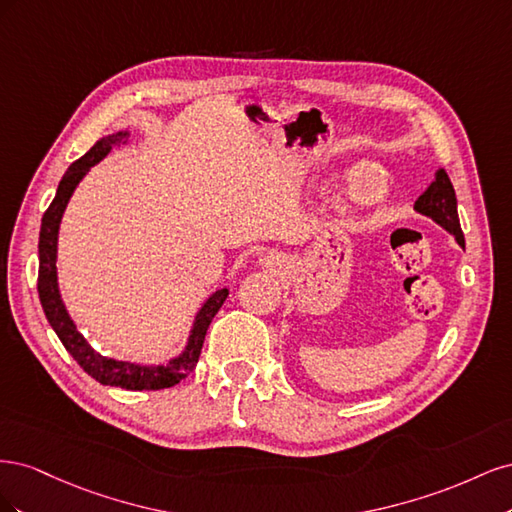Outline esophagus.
Wrapping results in <instances>:
<instances>
[{"instance_id":"esophagus-1","label":"esophagus","mask_w":512,"mask_h":512,"mask_svg":"<svg viewBox=\"0 0 512 512\" xmlns=\"http://www.w3.org/2000/svg\"><path fill=\"white\" fill-rule=\"evenodd\" d=\"M260 262H262V265H265V267H271V269H280L282 267V258L280 256H277V254H262L260 256Z\"/></svg>"}]
</instances>
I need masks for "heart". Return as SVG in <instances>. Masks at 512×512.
<instances>
[{"label": "heart", "instance_id": "b5f03b06", "mask_svg": "<svg viewBox=\"0 0 512 512\" xmlns=\"http://www.w3.org/2000/svg\"><path fill=\"white\" fill-rule=\"evenodd\" d=\"M386 190H389V183L382 173H378V168L356 164L344 177L342 200L346 207H369L380 203Z\"/></svg>", "mask_w": 512, "mask_h": 512}]
</instances>
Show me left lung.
<instances>
[{
	"mask_svg": "<svg viewBox=\"0 0 512 512\" xmlns=\"http://www.w3.org/2000/svg\"><path fill=\"white\" fill-rule=\"evenodd\" d=\"M414 211L425 215V218L433 220L438 226H442L448 235H453L455 241L463 247L466 239H463L459 215H457V196L451 179L444 173V168H438L429 188L416 198Z\"/></svg>",
	"mask_w": 512,
	"mask_h": 512,
	"instance_id": "1",
	"label": "left lung"
}]
</instances>
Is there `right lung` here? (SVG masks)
<instances>
[{"label": "right lung", "mask_w": 512, "mask_h": 512, "mask_svg": "<svg viewBox=\"0 0 512 512\" xmlns=\"http://www.w3.org/2000/svg\"><path fill=\"white\" fill-rule=\"evenodd\" d=\"M130 136H132L130 130H119L108 136H102L83 158L70 164L66 175L61 177L53 203L42 215L40 241H38V258H40L38 294H40L44 316L49 320L53 331L57 333L59 342L64 344V348L72 354V359L79 363L91 378H96L100 384L119 386V389H126V391H158V389H168V386H175L183 378H188V374L198 363L200 348H203L209 324L228 297V288H218L215 292H211L203 301V305L198 307L188 339H185V346L179 354H175L173 359H168L166 363L147 365V363L111 359V356H104L102 352H98L94 346H91L83 337V333L76 329L68 307L64 299H61L59 282H57L59 226L70 198L91 170V166L102 162L115 147L128 145Z\"/></svg>", "instance_id": "right-lung-1"}]
</instances>
